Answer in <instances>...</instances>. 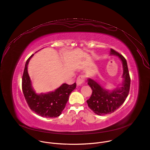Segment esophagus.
I'll return each instance as SVG.
<instances>
[{
  "label": "esophagus",
  "mask_w": 150,
  "mask_h": 150,
  "mask_svg": "<svg viewBox=\"0 0 150 150\" xmlns=\"http://www.w3.org/2000/svg\"><path fill=\"white\" fill-rule=\"evenodd\" d=\"M84 80H85V76L84 75H80L78 77L77 79H76V84L78 86H81L82 84L84 82Z\"/></svg>",
  "instance_id": "obj_1"
}]
</instances>
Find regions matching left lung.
I'll return each mask as SVG.
<instances>
[{"label":"left lung","mask_w":150,"mask_h":150,"mask_svg":"<svg viewBox=\"0 0 150 150\" xmlns=\"http://www.w3.org/2000/svg\"><path fill=\"white\" fill-rule=\"evenodd\" d=\"M110 55L117 56L122 62L123 73L120 87L109 90L102 87L95 80L90 78L87 79V84L92 90V94L87 103L91 110L99 115L111 114L117 110L125 102L130 89V78L126 59L112 48Z\"/></svg>","instance_id":"obj_1"}]
</instances>
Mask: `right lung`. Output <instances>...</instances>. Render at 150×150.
<instances>
[{"label": "right lung", "instance_id": "right-lung-1", "mask_svg": "<svg viewBox=\"0 0 150 150\" xmlns=\"http://www.w3.org/2000/svg\"><path fill=\"white\" fill-rule=\"evenodd\" d=\"M33 55L27 60L23 75L22 89L25 100L31 110L40 116L45 118L59 117L65 108L70 94L76 88V83L72 85L64 83L54 91L36 93L28 71V64Z\"/></svg>", "mask_w": 150, "mask_h": 150}]
</instances>
